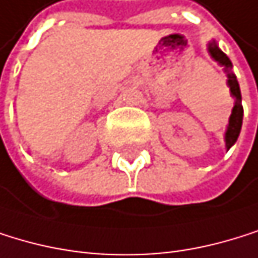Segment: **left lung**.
Returning a JSON list of instances; mask_svg holds the SVG:
<instances>
[{"label":"left lung","instance_id":"8db88e82","mask_svg":"<svg viewBox=\"0 0 258 258\" xmlns=\"http://www.w3.org/2000/svg\"><path fill=\"white\" fill-rule=\"evenodd\" d=\"M209 52L213 57V60L218 62L221 67H224L226 73H227V85L230 88V95L235 98V106L232 109L230 118H229V126L224 135V140H226V148L230 149V146L235 145L240 131H241V123H243V106H241V92H240V85L237 81V76L232 73V62L227 55L218 48L215 42L209 43Z\"/></svg>","mask_w":258,"mask_h":258}]
</instances>
